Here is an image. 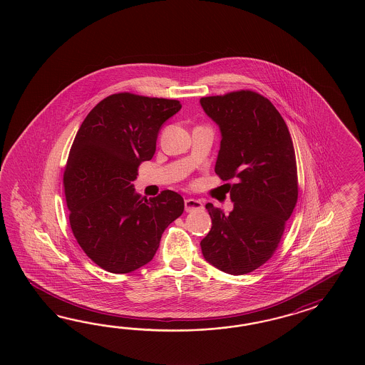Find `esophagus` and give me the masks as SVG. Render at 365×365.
Here are the masks:
<instances>
[{
  "label": "esophagus",
  "instance_id": "obj_1",
  "mask_svg": "<svg viewBox=\"0 0 365 365\" xmlns=\"http://www.w3.org/2000/svg\"><path fill=\"white\" fill-rule=\"evenodd\" d=\"M185 209L187 212L191 211L202 210L203 209V203L198 199L188 198L185 200Z\"/></svg>",
  "mask_w": 365,
  "mask_h": 365
}]
</instances>
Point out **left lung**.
Listing matches in <instances>:
<instances>
[{"instance_id":"obj_1","label":"left lung","mask_w":365,"mask_h":365,"mask_svg":"<svg viewBox=\"0 0 365 365\" xmlns=\"http://www.w3.org/2000/svg\"><path fill=\"white\" fill-rule=\"evenodd\" d=\"M200 106L221 131L215 173L234 203L229 215L206 205L211 230L200 241L205 259L240 276L264 265L276 252L299 197L297 166L287 123L253 91L202 98Z\"/></svg>"}]
</instances>
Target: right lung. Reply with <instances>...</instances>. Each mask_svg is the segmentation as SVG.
I'll use <instances>...</instances> for the list:
<instances>
[{
  "instance_id": "1",
  "label": "right lung",
  "mask_w": 365,
  "mask_h": 365,
  "mask_svg": "<svg viewBox=\"0 0 365 365\" xmlns=\"http://www.w3.org/2000/svg\"><path fill=\"white\" fill-rule=\"evenodd\" d=\"M178 100L115 93L101 100L78 128L66 171L69 223L89 258L110 273L148 264L162 234L185 210L171 190L147 200L135 192L138 167L153 159L163 123Z\"/></svg>"
}]
</instances>
